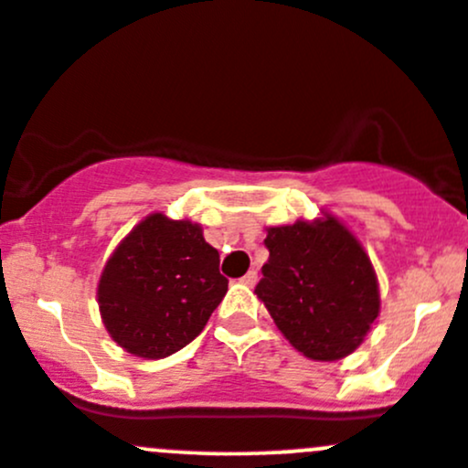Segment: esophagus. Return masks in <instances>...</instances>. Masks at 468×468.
<instances>
[{"mask_svg":"<svg viewBox=\"0 0 468 468\" xmlns=\"http://www.w3.org/2000/svg\"><path fill=\"white\" fill-rule=\"evenodd\" d=\"M240 283H245V286H254V283H257V270H250L245 277H240Z\"/></svg>","mask_w":468,"mask_h":468,"instance_id":"esophagus-1","label":"esophagus"}]
</instances>
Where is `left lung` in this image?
Here are the masks:
<instances>
[{
	"label": "left lung",
	"mask_w": 468,
	"mask_h": 468,
	"mask_svg": "<svg viewBox=\"0 0 468 468\" xmlns=\"http://www.w3.org/2000/svg\"><path fill=\"white\" fill-rule=\"evenodd\" d=\"M268 263L254 292L297 351L338 360L363 342L378 317L372 261L334 216L268 228Z\"/></svg>",
	"instance_id": "1"
}]
</instances>
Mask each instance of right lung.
Wrapping results in <instances>:
<instances>
[{
  "label": "right lung",
  "instance_id": "right-lung-1",
  "mask_svg": "<svg viewBox=\"0 0 468 468\" xmlns=\"http://www.w3.org/2000/svg\"><path fill=\"white\" fill-rule=\"evenodd\" d=\"M218 250L200 225L151 214L122 240L99 282L108 334L128 354L157 360L205 329L228 292Z\"/></svg>",
  "mask_w": 468,
  "mask_h": 468
}]
</instances>
